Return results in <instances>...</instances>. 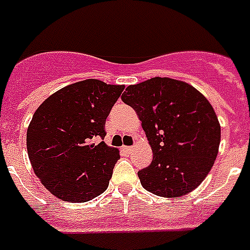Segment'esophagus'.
I'll return each instance as SVG.
<instances>
[{"mask_svg": "<svg viewBox=\"0 0 250 250\" xmlns=\"http://www.w3.org/2000/svg\"><path fill=\"white\" fill-rule=\"evenodd\" d=\"M122 149H123V150H125V153H131V152H132V146H123V148H122Z\"/></svg>", "mask_w": 250, "mask_h": 250, "instance_id": "1", "label": "esophagus"}]
</instances>
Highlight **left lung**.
I'll use <instances>...</instances> for the list:
<instances>
[{
	"label": "left lung",
	"instance_id": "obj_1",
	"mask_svg": "<svg viewBox=\"0 0 250 250\" xmlns=\"http://www.w3.org/2000/svg\"><path fill=\"white\" fill-rule=\"evenodd\" d=\"M122 100L139 115L153 161L137 172L141 186L161 197H180L209 174L221 143L213 106L186 82L152 78L129 85Z\"/></svg>",
	"mask_w": 250,
	"mask_h": 250
}]
</instances>
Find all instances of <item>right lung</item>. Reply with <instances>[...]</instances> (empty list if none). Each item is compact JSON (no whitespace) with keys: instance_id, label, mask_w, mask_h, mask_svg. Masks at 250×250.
Masks as SVG:
<instances>
[{"instance_id":"1","label":"right lung","mask_w":250,"mask_h":250,"mask_svg":"<svg viewBox=\"0 0 250 250\" xmlns=\"http://www.w3.org/2000/svg\"><path fill=\"white\" fill-rule=\"evenodd\" d=\"M125 85L86 79L49 96L27 129V152L42 186L63 201L86 202L105 192L119 150L101 141Z\"/></svg>"}]
</instances>
